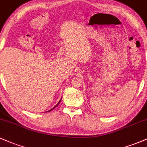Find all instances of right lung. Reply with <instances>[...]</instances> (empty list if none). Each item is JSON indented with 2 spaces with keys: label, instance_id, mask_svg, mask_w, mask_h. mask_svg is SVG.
Segmentation results:
<instances>
[{
  "label": "right lung",
  "instance_id": "1",
  "mask_svg": "<svg viewBox=\"0 0 147 147\" xmlns=\"http://www.w3.org/2000/svg\"><path fill=\"white\" fill-rule=\"evenodd\" d=\"M61 100H60V101H59V102H58V104H57V105H56L55 106V107H53V108H52V109H50V110H49V111H48V112H50V111H51V110H52V109H54V108H55V107H56V106H57V105H59V103H60V102H61Z\"/></svg>",
  "mask_w": 147,
  "mask_h": 147
}]
</instances>
